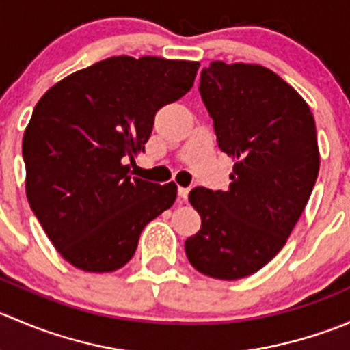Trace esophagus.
Wrapping results in <instances>:
<instances>
[{"label":"esophagus","instance_id":"obj_1","mask_svg":"<svg viewBox=\"0 0 350 350\" xmlns=\"http://www.w3.org/2000/svg\"><path fill=\"white\" fill-rule=\"evenodd\" d=\"M188 193H189V188H183V186H179L178 188L179 203H186V201H188Z\"/></svg>","mask_w":350,"mask_h":350}]
</instances>
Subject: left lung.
Wrapping results in <instances>:
<instances>
[{
	"label": "left lung",
	"mask_w": 350,
	"mask_h": 350,
	"mask_svg": "<svg viewBox=\"0 0 350 350\" xmlns=\"http://www.w3.org/2000/svg\"><path fill=\"white\" fill-rule=\"evenodd\" d=\"M200 93L234 172L227 191L189 193L201 228L186 256L201 274L241 280L283 249L308 203L320 169L315 120L296 90L259 64L211 62Z\"/></svg>",
	"instance_id": "left-lung-1"
}]
</instances>
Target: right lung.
Masks as SVG:
<instances>
[{
	"mask_svg": "<svg viewBox=\"0 0 350 350\" xmlns=\"http://www.w3.org/2000/svg\"><path fill=\"white\" fill-rule=\"evenodd\" d=\"M200 62L109 57L55 83L23 133L30 208L62 257L111 273L133 257L144 227L172 206L174 183L132 178L154 116L193 88Z\"/></svg>",
	"mask_w": 350,
	"mask_h": 350,
	"instance_id": "right-lung-1",
	"label": "right lung"
}]
</instances>
